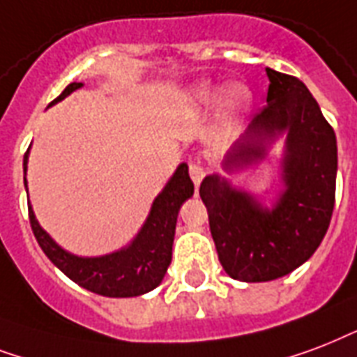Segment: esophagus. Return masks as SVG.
<instances>
[{"label": "esophagus", "instance_id": "34e87169", "mask_svg": "<svg viewBox=\"0 0 357 357\" xmlns=\"http://www.w3.org/2000/svg\"><path fill=\"white\" fill-rule=\"evenodd\" d=\"M190 176H192L193 184H195V186H199V184H201V181H203V176H204L203 165L192 162V164H190Z\"/></svg>", "mask_w": 357, "mask_h": 357}]
</instances>
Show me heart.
<instances>
[{
    "label": "heart",
    "instance_id": "b5f03b06",
    "mask_svg": "<svg viewBox=\"0 0 357 357\" xmlns=\"http://www.w3.org/2000/svg\"><path fill=\"white\" fill-rule=\"evenodd\" d=\"M193 98L197 100V104L204 107H218L222 106L223 102L229 98V91L223 89H210V87H199L195 91Z\"/></svg>",
    "mask_w": 357,
    "mask_h": 357
}]
</instances>
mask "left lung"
Segmentation results:
<instances>
[{
    "label": "left lung",
    "mask_w": 357,
    "mask_h": 357,
    "mask_svg": "<svg viewBox=\"0 0 357 357\" xmlns=\"http://www.w3.org/2000/svg\"><path fill=\"white\" fill-rule=\"evenodd\" d=\"M266 106L227 156V169L251 164L264 141L287 132L284 192L273 210L240 193L218 175L201 182L218 259L233 279L259 283L283 278L313 255L335 204L337 139L309 89L291 74L266 68Z\"/></svg>",
    "instance_id": "obj_1"
}]
</instances>
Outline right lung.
<instances>
[{
  "instance_id": "1",
  "label": "right lung",
  "mask_w": 357,
  "mask_h": 357,
  "mask_svg": "<svg viewBox=\"0 0 357 357\" xmlns=\"http://www.w3.org/2000/svg\"><path fill=\"white\" fill-rule=\"evenodd\" d=\"M82 84L66 85L65 91L52 104L63 100ZM27 169V153L24 154V171ZM24 184L27 182L24 178ZM193 195V182L188 175V165L181 164L175 175L167 182L164 192L154 199L147 222L132 244L123 251L96 259H82L61 250L35 220L29 204V223L38 245L50 261L74 283L87 291L107 298L139 296L156 289L171 264L173 238L178 210L182 203Z\"/></svg>"
}]
</instances>
